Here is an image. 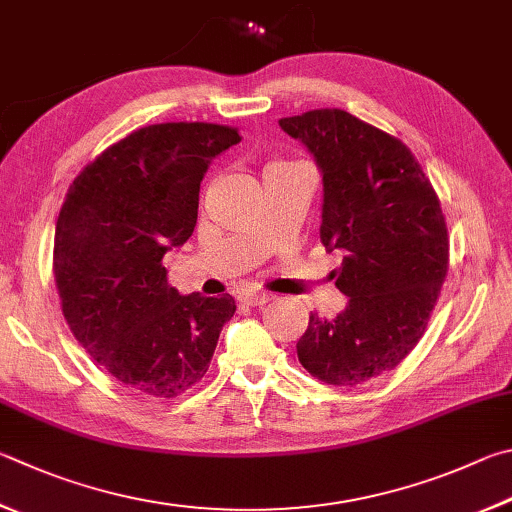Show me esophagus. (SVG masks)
<instances>
[{
  "label": "esophagus",
  "mask_w": 512,
  "mask_h": 512,
  "mask_svg": "<svg viewBox=\"0 0 512 512\" xmlns=\"http://www.w3.org/2000/svg\"><path fill=\"white\" fill-rule=\"evenodd\" d=\"M273 300V293L266 291H255V288H248V291L239 293V302L246 306H264L266 302Z\"/></svg>",
  "instance_id": "esophagus-1"
}]
</instances>
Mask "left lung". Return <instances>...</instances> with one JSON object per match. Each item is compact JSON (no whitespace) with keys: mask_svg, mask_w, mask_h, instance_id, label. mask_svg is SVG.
Wrapping results in <instances>:
<instances>
[{"mask_svg":"<svg viewBox=\"0 0 512 512\" xmlns=\"http://www.w3.org/2000/svg\"><path fill=\"white\" fill-rule=\"evenodd\" d=\"M322 172L320 241L342 253L336 318L309 315L302 367L322 383L356 387L392 371L423 338L448 275L441 203L414 154L342 109L282 118Z\"/></svg>","mask_w":512,"mask_h":512,"instance_id":"8db88e82","label":"left lung"}]
</instances>
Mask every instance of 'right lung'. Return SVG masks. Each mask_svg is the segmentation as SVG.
Listing matches in <instances>:
<instances>
[{
	"mask_svg": "<svg viewBox=\"0 0 512 512\" xmlns=\"http://www.w3.org/2000/svg\"><path fill=\"white\" fill-rule=\"evenodd\" d=\"M237 129L212 123L141 127L71 183L55 224L53 273L69 329L120 383L174 398L208 371L232 295H181L163 257L197 226L199 188Z\"/></svg>",
	"mask_w": 512,
	"mask_h": 512,
	"instance_id": "right-lung-1",
	"label": "right lung"
}]
</instances>
